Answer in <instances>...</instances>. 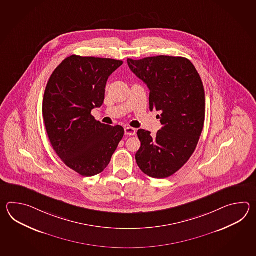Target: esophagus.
<instances>
[{"label": "esophagus", "mask_w": 256, "mask_h": 256, "mask_svg": "<svg viewBox=\"0 0 256 256\" xmlns=\"http://www.w3.org/2000/svg\"><path fill=\"white\" fill-rule=\"evenodd\" d=\"M124 132H126V136H136V130L134 128H132V127H126L124 128Z\"/></svg>", "instance_id": "esophagus-1"}]
</instances>
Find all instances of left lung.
I'll list each match as a JSON object with an SVG mask.
<instances>
[{
	"label": "left lung",
	"mask_w": 256,
	"mask_h": 256,
	"mask_svg": "<svg viewBox=\"0 0 256 256\" xmlns=\"http://www.w3.org/2000/svg\"><path fill=\"white\" fill-rule=\"evenodd\" d=\"M127 63L150 90V110L161 112L162 128L156 136L142 129L137 132L141 147L136 163L151 178H168L188 161L202 136L205 120L202 78L190 61L181 56L128 58Z\"/></svg>",
	"instance_id": "8db88e82"
}]
</instances>
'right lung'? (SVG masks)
Masks as SVG:
<instances>
[{
    "instance_id": "add662e5",
    "label": "right lung",
    "mask_w": 256,
    "mask_h": 256,
    "mask_svg": "<svg viewBox=\"0 0 256 256\" xmlns=\"http://www.w3.org/2000/svg\"><path fill=\"white\" fill-rule=\"evenodd\" d=\"M122 63L72 54L54 70L46 88L42 110L51 146L66 166L83 176L108 166L124 134L122 126L104 124L92 115L104 104L109 76Z\"/></svg>"
}]
</instances>
